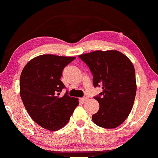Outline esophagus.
Listing matches in <instances>:
<instances>
[{
  "mask_svg": "<svg viewBox=\"0 0 158 158\" xmlns=\"http://www.w3.org/2000/svg\"><path fill=\"white\" fill-rule=\"evenodd\" d=\"M87 100H89V97H88V96H84V98H81V100L82 102L86 101Z\"/></svg>",
  "mask_w": 158,
  "mask_h": 158,
  "instance_id": "34e87169",
  "label": "esophagus"
}]
</instances>
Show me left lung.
<instances>
[{"mask_svg": "<svg viewBox=\"0 0 158 158\" xmlns=\"http://www.w3.org/2000/svg\"><path fill=\"white\" fill-rule=\"evenodd\" d=\"M79 57L89 67L94 86L102 88L94 98L100 109L92 116L93 121L101 127H117L129 116L135 102L137 83L132 63L117 50H98Z\"/></svg>", "mask_w": 158, "mask_h": 158, "instance_id": "left-lung-1", "label": "left lung"}]
</instances>
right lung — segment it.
<instances>
[{"label":"right lung","instance_id":"obj_1","mask_svg":"<svg viewBox=\"0 0 158 158\" xmlns=\"http://www.w3.org/2000/svg\"><path fill=\"white\" fill-rule=\"evenodd\" d=\"M75 57L43 54L31 59L20 76V95L31 118L50 131L63 127L69 121L79 99L67 91L61 96L65 85L60 81L63 70Z\"/></svg>","mask_w":158,"mask_h":158}]
</instances>
